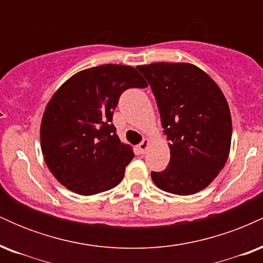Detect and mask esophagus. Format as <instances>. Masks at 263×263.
<instances>
[{
    "instance_id": "esophagus-1",
    "label": "esophagus",
    "mask_w": 263,
    "mask_h": 263,
    "mask_svg": "<svg viewBox=\"0 0 263 263\" xmlns=\"http://www.w3.org/2000/svg\"><path fill=\"white\" fill-rule=\"evenodd\" d=\"M148 144H149V141L148 140H143L140 144H138V151H140L141 155L146 153L147 148H148Z\"/></svg>"
}]
</instances>
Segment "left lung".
I'll use <instances>...</instances> for the list:
<instances>
[{
    "label": "left lung",
    "mask_w": 263,
    "mask_h": 263,
    "mask_svg": "<svg viewBox=\"0 0 263 263\" xmlns=\"http://www.w3.org/2000/svg\"><path fill=\"white\" fill-rule=\"evenodd\" d=\"M148 81L171 141V161L151 172L159 189L189 195L206 188L224 168L232 123L224 93L206 73L188 63L137 66Z\"/></svg>",
    "instance_id": "obj_1"
}]
</instances>
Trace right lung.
Wrapping results in <instances>:
<instances>
[{
    "label": "right lung",
    "mask_w": 263,
    "mask_h": 263,
    "mask_svg": "<svg viewBox=\"0 0 263 263\" xmlns=\"http://www.w3.org/2000/svg\"><path fill=\"white\" fill-rule=\"evenodd\" d=\"M147 83L135 68L104 64L66 80L45 107L41 125L44 161L63 185L80 195L116 186L135 155L112 123L120 96Z\"/></svg>",
    "instance_id": "right-lung-1"
}]
</instances>
